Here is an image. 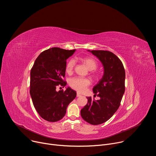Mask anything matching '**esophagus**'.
Listing matches in <instances>:
<instances>
[{
    "mask_svg": "<svg viewBox=\"0 0 156 156\" xmlns=\"http://www.w3.org/2000/svg\"><path fill=\"white\" fill-rule=\"evenodd\" d=\"M81 95L80 94V93H77V94H76V96L77 97H80Z\"/></svg>",
    "mask_w": 156,
    "mask_h": 156,
    "instance_id": "esophagus-1",
    "label": "esophagus"
}]
</instances>
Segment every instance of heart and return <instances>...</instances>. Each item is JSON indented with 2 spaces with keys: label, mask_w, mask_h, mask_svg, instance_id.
I'll use <instances>...</instances> for the list:
<instances>
[{
  "label": "heart",
  "mask_w": 156,
  "mask_h": 156,
  "mask_svg": "<svg viewBox=\"0 0 156 156\" xmlns=\"http://www.w3.org/2000/svg\"><path fill=\"white\" fill-rule=\"evenodd\" d=\"M84 63L87 66V68L90 70H95L98 66V63L93 58H85L83 60ZM76 65V61L74 58H71L66 63V72L68 73L72 72L75 66ZM91 84V81L84 78L74 77L70 80L69 84L75 90L79 92H83L86 90V89Z\"/></svg>",
  "instance_id": "1"
}]
</instances>
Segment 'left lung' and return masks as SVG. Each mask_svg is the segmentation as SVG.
Segmentation results:
<instances>
[{
	"mask_svg": "<svg viewBox=\"0 0 156 156\" xmlns=\"http://www.w3.org/2000/svg\"><path fill=\"white\" fill-rule=\"evenodd\" d=\"M87 51L95 55L102 63L104 75L93 89L96 101L87 97V104L81 110L84 120L91 125L102 124L112 117L118 110L125 93V72L121 60L107 51Z\"/></svg>",
	"mask_w": 156,
	"mask_h": 156,
	"instance_id": "obj_1",
	"label": "left lung"
}]
</instances>
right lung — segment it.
Masks as SVG:
<instances>
[{"instance_id": "add662e5", "label": "right lung", "mask_w": 156, "mask_h": 156, "mask_svg": "<svg viewBox=\"0 0 156 156\" xmlns=\"http://www.w3.org/2000/svg\"><path fill=\"white\" fill-rule=\"evenodd\" d=\"M52 48L41 52L36 59L30 73V95L39 115L48 122H55L65 115L69 104L76 93L70 87L65 91H56L66 86L65 77L66 59L75 52Z\"/></svg>"}]
</instances>
